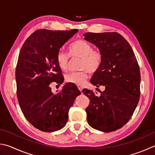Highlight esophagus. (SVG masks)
<instances>
[{
  "label": "esophagus",
  "instance_id": "34e87169",
  "mask_svg": "<svg viewBox=\"0 0 155 155\" xmlns=\"http://www.w3.org/2000/svg\"><path fill=\"white\" fill-rule=\"evenodd\" d=\"M78 89H79V90H80V91H81V90H82V88H83V87H81V86H78Z\"/></svg>",
  "mask_w": 155,
  "mask_h": 155
}]
</instances>
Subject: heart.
I'll use <instances>...</instances> for the list:
<instances>
[{"mask_svg": "<svg viewBox=\"0 0 155 155\" xmlns=\"http://www.w3.org/2000/svg\"><path fill=\"white\" fill-rule=\"evenodd\" d=\"M69 54L72 57L81 58L80 71L72 72L68 74L65 80L77 86H84L87 78V71L94 73L100 68L103 61V54L98 50H93L92 46L84 40H78L69 46ZM57 62L59 68L65 71L68 69L69 55L63 51L57 54Z\"/></svg>", "mask_w": 155, "mask_h": 155, "instance_id": "b5f03b06", "label": "heart"}]
</instances>
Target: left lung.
<instances>
[{"label":"left lung","instance_id":"1","mask_svg":"<svg viewBox=\"0 0 155 155\" xmlns=\"http://www.w3.org/2000/svg\"><path fill=\"white\" fill-rule=\"evenodd\" d=\"M84 36L103 54L100 68L90 82L105 87L99 96L92 90H83L90 101L86 109L87 120L94 129L113 132L130 120L139 102L140 72L138 61L130 44L117 32H87Z\"/></svg>","mask_w":155,"mask_h":155}]
</instances>
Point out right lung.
Wrapping results in <instances>:
<instances>
[{
	"label": "right lung",
	"instance_id": "add662e5",
	"mask_svg": "<svg viewBox=\"0 0 155 155\" xmlns=\"http://www.w3.org/2000/svg\"><path fill=\"white\" fill-rule=\"evenodd\" d=\"M78 31H35L25 40L17 61L15 78L17 95L25 117L37 129L52 132L65 126L68 112L81 94L78 87L67 83L57 94L50 84H62L64 78L57 62V54Z\"/></svg>",
	"mask_w": 155,
	"mask_h": 155
}]
</instances>
